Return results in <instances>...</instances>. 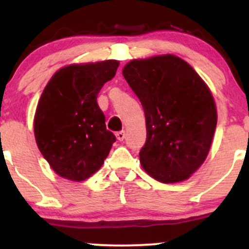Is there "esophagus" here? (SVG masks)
Masks as SVG:
<instances>
[{
  "label": "esophagus",
  "instance_id": "34e87169",
  "mask_svg": "<svg viewBox=\"0 0 249 249\" xmlns=\"http://www.w3.org/2000/svg\"><path fill=\"white\" fill-rule=\"evenodd\" d=\"M115 136H117L118 141H123V140L125 139V131H119V132H117V134H115Z\"/></svg>",
  "mask_w": 249,
  "mask_h": 249
}]
</instances>
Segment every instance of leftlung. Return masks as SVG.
<instances>
[{
	"mask_svg": "<svg viewBox=\"0 0 249 249\" xmlns=\"http://www.w3.org/2000/svg\"><path fill=\"white\" fill-rule=\"evenodd\" d=\"M123 76L137 95L145 115L147 140L140 161L162 183L190 177L211 148L217 109L205 82L175 55L132 60Z\"/></svg>",
	"mask_w": 249,
	"mask_h": 249,
	"instance_id": "1",
	"label": "left lung"
}]
</instances>
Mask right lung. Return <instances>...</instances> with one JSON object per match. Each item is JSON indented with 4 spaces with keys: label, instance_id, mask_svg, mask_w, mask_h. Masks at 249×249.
<instances>
[{
    "label": "right lung",
    "instance_id": "add662e5",
    "mask_svg": "<svg viewBox=\"0 0 249 249\" xmlns=\"http://www.w3.org/2000/svg\"><path fill=\"white\" fill-rule=\"evenodd\" d=\"M118 66L117 60L71 65L44 88L35 115V137L44 159L61 177L77 182L89 178L117 140L106 129L97 94Z\"/></svg>",
    "mask_w": 249,
    "mask_h": 249
}]
</instances>
